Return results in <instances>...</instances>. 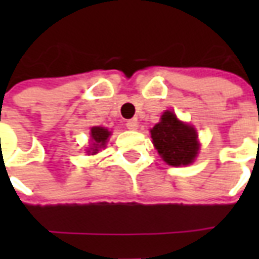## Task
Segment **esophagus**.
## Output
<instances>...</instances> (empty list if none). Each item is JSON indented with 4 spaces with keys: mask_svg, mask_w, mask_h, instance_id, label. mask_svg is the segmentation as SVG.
<instances>
[{
    "mask_svg": "<svg viewBox=\"0 0 259 259\" xmlns=\"http://www.w3.org/2000/svg\"><path fill=\"white\" fill-rule=\"evenodd\" d=\"M126 127L129 130H137V127H139V122H137L136 119L127 120V122H126Z\"/></svg>",
    "mask_w": 259,
    "mask_h": 259,
    "instance_id": "obj_1",
    "label": "esophagus"
}]
</instances>
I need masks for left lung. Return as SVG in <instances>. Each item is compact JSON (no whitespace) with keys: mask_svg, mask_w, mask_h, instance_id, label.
Instances as JSON below:
<instances>
[{"mask_svg":"<svg viewBox=\"0 0 259 259\" xmlns=\"http://www.w3.org/2000/svg\"><path fill=\"white\" fill-rule=\"evenodd\" d=\"M151 139L163 161L172 166L191 163L200 148L195 130L170 111L163 112L161 122L152 127Z\"/></svg>","mask_w":259,"mask_h":259,"instance_id":"8db88e82","label":"left lung"}]
</instances>
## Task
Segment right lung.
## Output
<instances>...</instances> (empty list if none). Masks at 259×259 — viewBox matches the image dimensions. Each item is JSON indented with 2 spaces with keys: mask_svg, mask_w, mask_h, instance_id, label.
Masks as SVG:
<instances>
[{
  "mask_svg": "<svg viewBox=\"0 0 259 259\" xmlns=\"http://www.w3.org/2000/svg\"><path fill=\"white\" fill-rule=\"evenodd\" d=\"M109 132L105 127H100V126H96V127H93L91 129V140L94 141L93 143V146L94 148H91L93 150V154H96L98 151V148H101V147L105 146V143H107V139L109 137Z\"/></svg>",
  "mask_w": 259,
  "mask_h": 259,
  "instance_id": "obj_1",
  "label": "right lung"
}]
</instances>
